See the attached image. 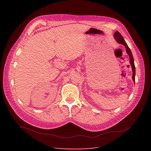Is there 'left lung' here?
Returning a JSON list of instances; mask_svg holds the SVG:
<instances>
[{
  "instance_id": "1",
  "label": "left lung",
  "mask_w": 151,
  "mask_h": 151,
  "mask_svg": "<svg viewBox=\"0 0 151 151\" xmlns=\"http://www.w3.org/2000/svg\"><path fill=\"white\" fill-rule=\"evenodd\" d=\"M114 37L115 38L116 40L117 41V42L119 43V44H122V45L125 46V47L126 48V52L128 54V55H129V57H130V63L131 64V66H132V71H133L132 78H133V81L134 82L135 81V73H136V71H135V66H134V59H133V57L132 51H131L130 49L129 48V47H128L127 44H126V42L124 40L122 36L121 35V33L119 32L116 31L115 33Z\"/></svg>"
}]
</instances>
